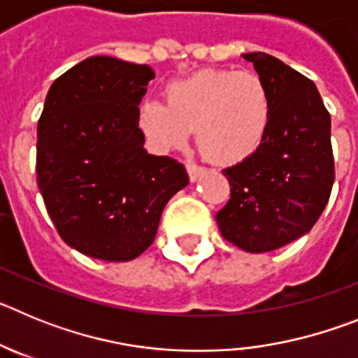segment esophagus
Returning a JSON list of instances; mask_svg holds the SVG:
<instances>
[{
    "instance_id": "esophagus-1",
    "label": "esophagus",
    "mask_w": 358,
    "mask_h": 358,
    "mask_svg": "<svg viewBox=\"0 0 358 358\" xmlns=\"http://www.w3.org/2000/svg\"><path fill=\"white\" fill-rule=\"evenodd\" d=\"M186 170H188L189 181H197L199 176L204 172V166H199V164L195 163H186Z\"/></svg>"
}]
</instances>
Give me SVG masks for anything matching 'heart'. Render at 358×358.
Listing matches in <instances>:
<instances>
[{
    "instance_id": "obj_1",
    "label": "heart",
    "mask_w": 358,
    "mask_h": 358,
    "mask_svg": "<svg viewBox=\"0 0 358 358\" xmlns=\"http://www.w3.org/2000/svg\"><path fill=\"white\" fill-rule=\"evenodd\" d=\"M273 115L267 84L255 71L208 68L176 80L164 103H141L138 123L159 150L181 147L195 129L197 145L210 159L243 161L264 141Z\"/></svg>"
}]
</instances>
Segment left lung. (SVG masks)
Wrapping results in <instances>:
<instances>
[{"label":"left lung","instance_id":"left-lung-1","mask_svg":"<svg viewBox=\"0 0 358 358\" xmlns=\"http://www.w3.org/2000/svg\"><path fill=\"white\" fill-rule=\"evenodd\" d=\"M267 84L273 115L251 156L224 169L231 197L217 213L227 242L268 252L308 233L335 179L330 113L310 78L267 53H243Z\"/></svg>","mask_w":358,"mask_h":358}]
</instances>
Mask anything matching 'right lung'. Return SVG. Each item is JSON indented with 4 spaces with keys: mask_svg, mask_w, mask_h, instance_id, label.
<instances>
[{
    "mask_svg": "<svg viewBox=\"0 0 358 358\" xmlns=\"http://www.w3.org/2000/svg\"><path fill=\"white\" fill-rule=\"evenodd\" d=\"M154 71L115 57L78 62L50 87L37 123V186L61 238L82 255L129 262L154 242L185 164L143 148L140 102Z\"/></svg>",
    "mask_w": 358,
    "mask_h": 358,
    "instance_id": "add662e5",
    "label": "right lung"
}]
</instances>
